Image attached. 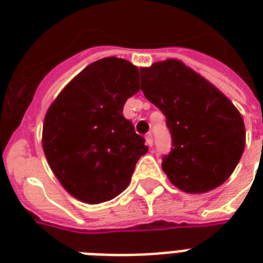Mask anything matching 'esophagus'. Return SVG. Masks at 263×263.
<instances>
[{"instance_id":"1","label":"esophagus","mask_w":263,"mask_h":263,"mask_svg":"<svg viewBox=\"0 0 263 263\" xmlns=\"http://www.w3.org/2000/svg\"><path fill=\"white\" fill-rule=\"evenodd\" d=\"M153 143H154V140H153V134H152V132H148L147 135H146V144L152 147Z\"/></svg>"}]
</instances>
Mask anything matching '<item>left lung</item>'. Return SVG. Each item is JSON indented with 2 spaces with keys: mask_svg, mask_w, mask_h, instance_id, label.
Wrapping results in <instances>:
<instances>
[{
  "mask_svg": "<svg viewBox=\"0 0 263 263\" xmlns=\"http://www.w3.org/2000/svg\"><path fill=\"white\" fill-rule=\"evenodd\" d=\"M140 88L166 119L172 150L162 157L171 183L202 194L224 183L240 161L245 123L233 103L179 60L140 69Z\"/></svg>",
  "mask_w": 263,
  "mask_h": 263,
  "instance_id": "left-lung-1",
  "label": "left lung"
}]
</instances>
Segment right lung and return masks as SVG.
I'll return each instance as SVG.
<instances>
[{
	"instance_id": "obj_1",
	"label": "right lung",
	"mask_w": 263,
	"mask_h": 263,
	"mask_svg": "<svg viewBox=\"0 0 263 263\" xmlns=\"http://www.w3.org/2000/svg\"><path fill=\"white\" fill-rule=\"evenodd\" d=\"M139 88L135 65L106 57L84 68L49 107L43 152L76 199L101 203L128 187L136 162L148 150L123 116L124 103Z\"/></svg>"
}]
</instances>
